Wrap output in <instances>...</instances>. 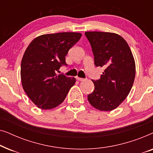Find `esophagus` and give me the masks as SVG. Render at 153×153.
Wrapping results in <instances>:
<instances>
[{"label": "esophagus", "instance_id": "obj_1", "mask_svg": "<svg viewBox=\"0 0 153 153\" xmlns=\"http://www.w3.org/2000/svg\"><path fill=\"white\" fill-rule=\"evenodd\" d=\"M76 79H77V80H78V81H83L85 80L84 79L80 78V77H76Z\"/></svg>", "mask_w": 153, "mask_h": 153}]
</instances>
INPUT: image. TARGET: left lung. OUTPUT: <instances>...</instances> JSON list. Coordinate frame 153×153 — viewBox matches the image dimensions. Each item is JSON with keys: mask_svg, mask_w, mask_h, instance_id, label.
Here are the masks:
<instances>
[{"mask_svg": "<svg viewBox=\"0 0 153 153\" xmlns=\"http://www.w3.org/2000/svg\"><path fill=\"white\" fill-rule=\"evenodd\" d=\"M96 67L104 68L100 79L93 81L95 89L88 95L93 107L108 111L118 107L127 97L135 78L132 53L120 35L106 32H85Z\"/></svg>", "mask_w": 153, "mask_h": 153, "instance_id": "left-lung-1", "label": "left lung"}]
</instances>
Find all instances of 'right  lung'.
<instances>
[{
    "label": "right lung",
    "mask_w": 153,
    "mask_h": 153,
    "mask_svg": "<svg viewBox=\"0 0 153 153\" xmlns=\"http://www.w3.org/2000/svg\"><path fill=\"white\" fill-rule=\"evenodd\" d=\"M79 33L46 34L35 38L27 47L21 64V79L25 93L37 107L51 109L65 99L76 79L63 74L68 51L80 39Z\"/></svg>",
    "instance_id": "1"
}]
</instances>
